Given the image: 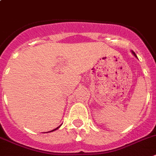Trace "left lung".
I'll return each mask as SVG.
<instances>
[{
    "instance_id": "left-lung-1",
    "label": "left lung",
    "mask_w": 156,
    "mask_h": 156,
    "mask_svg": "<svg viewBox=\"0 0 156 156\" xmlns=\"http://www.w3.org/2000/svg\"><path fill=\"white\" fill-rule=\"evenodd\" d=\"M132 54H133V55H135V57H137V56H136V55H135V52H134V51H132Z\"/></svg>"
}]
</instances>
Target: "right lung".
Segmentation results:
<instances>
[{"label":"right lung","instance_id":"1","mask_svg":"<svg viewBox=\"0 0 156 156\" xmlns=\"http://www.w3.org/2000/svg\"><path fill=\"white\" fill-rule=\"evenodd\" d=\"M60 126H58V127H57L56 128V129H54V130H51V132H53V131H55V130H56V129H58V128H59V127H60Z\"/></svg>","mask_w":156,"mask_h":156}]
</instances>
